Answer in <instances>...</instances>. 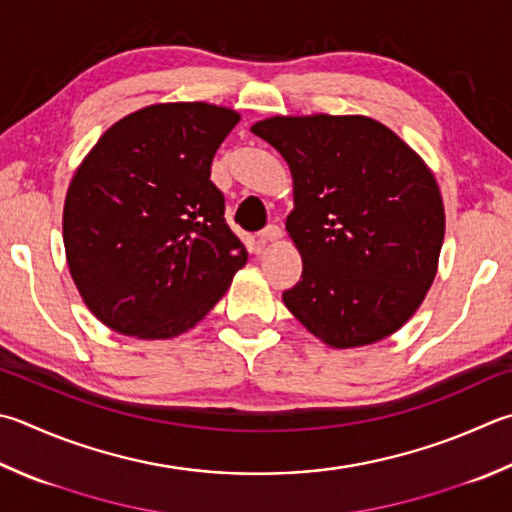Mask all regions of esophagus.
<instances>
[{"label":"esophagus","instance_id":"34e87169","mask_svg":"<svg viewBox=\"0 0 512 512\" xmlns=\"http://www.w3.org/2000/svg\"><path fill=\"white\" fill-rule=\"evenodd\" d=\"M257 237L262 244H268V241H277V239H282V228L277 224H268Z\"/></svg>","mask_w":512,"mask_h":512}]
</instances>
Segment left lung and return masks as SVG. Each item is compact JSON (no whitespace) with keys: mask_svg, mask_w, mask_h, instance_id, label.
Here are the masks:
<instances>
[{"mask_svg":"<svg viewBox=\"0 0 512 512\" xmlns=\"http://www.w3.org/2000/svg\"><path fill=\"white\" fill-rule=\"evenodd\" d=\"M250 132L284 156L302 280L286 309L333 349L392 336L439 268L445 212L430 167L369 116H273Z\"/></svg>","mask_w":512,"mask_h":512,"instance_id":"obj_1","label":"left lung"}]
</instances>
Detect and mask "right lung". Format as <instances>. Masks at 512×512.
<instances>
[{"instance_id": "add662e5", "label": "right lung", "mask_w": 512, "mask_h": 512, "mask_svg": "<svg viewBox=\"0 0 512 512\" xmlns=\"http://www.w3.org/2000/svg\"><path fill=\"white\" fill-rule=\"evenodd\" d=\"M235 109L161 102L111 125L64 199L67 264L87 309L111 331L181 336L210 313L248 253L210 181Z\"/></svg>"}]
</instances>
